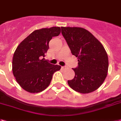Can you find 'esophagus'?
Here are the masks:
<instances>
[{"mask_svg": "<svg viewBox=\"0 0 121 121\" xmlns=\"http://www.w3.org/2000/svg\"><path fill=\"white\" fill-rule=\"evenodd\" d=\"M61 68H62V69H65L66 67L65 66H61Z\"/></svg>", "mask_w": 121, "mask_h": 121, "instance_id": "1", "label": "esophagus"}]
</instances>
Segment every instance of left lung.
I'll return each mask as SVG.
<instances>
[{
  "label": "left lung",
  "mask_w": 121,
  "mask_h": 121,
  "mask_svg": "<svg viewBox=\"0 0 121 121\" xmlns=\"http://www.w3.org/2000/svg\"><path fill=\"white\" fill-rule=\"evenodd\" d=\"M61 33L78 66L73 68L74 78L68 83L73 90L86 94L95 91L104 81L108 71V56L101 43L81 27L61 26Z\"/></svg>",
  "instance_id": "obj_1"
}]
</instances>
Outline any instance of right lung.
<instances>
[{
	"label": "right lung",
	"mask_w": 121,
	"mask_h": 121,
	"mask_svg": "<svg viewBox=\"0 0 121 121\" xmlns=\"http://www.w3.org/2000/svg\"><path fill=\"white\" fill-rule=\"evenodd\" d=\"M61 32L60 27L53 26L36 30L25 38L15 51L12 71L17 83L31 93L42 92L49 86L53 74L61 69L45 59L52 37Z\"/></svg>",
	"instance_id": "obj_1"
}]
</instances>
